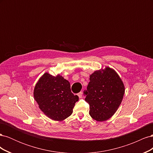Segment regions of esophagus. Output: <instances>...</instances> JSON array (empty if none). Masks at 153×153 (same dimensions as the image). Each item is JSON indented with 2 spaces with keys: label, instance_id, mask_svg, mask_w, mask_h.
I'll return each mask as SVG.
<instances>
[{
  "label": "esophagus",
  "instance_id": "34e87169",
  "mask_svg": "<svg viewBox=\"0 0 153 153\" xmlns=\"http://www.w3.org/2000/svg\"><path fill=\"white\" fill-rule=\"evenodd\" d=\"M78 97H79V98H82V97H83V93H82V92H80L78 94Z\"/></svg>",
  "mask_w": 153,
  "mask_h": 153
}]
</instances>
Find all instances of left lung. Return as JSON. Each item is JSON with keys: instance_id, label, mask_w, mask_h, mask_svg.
Wrapping results in <instances>:
<instances>
[{"instance_id": "left-lung-1", "label": "left lung", "mask_w": 153, "mask_h": 153, "mask_svg": "<svg viewBox=\"0 0 153 153\" xmlns=\"http://www.w3.org/2000/svg\"><path fill=\"white\" fill-rule=\"evenodd\" d=\"M85 100L89 105V115L97 121L110 119L121 105L125 92L123 82L114 69L109 67L90 75Z\"/></svg>"}]
</instances>
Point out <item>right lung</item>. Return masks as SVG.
Returning <instances> with one entry per match:
<instances>
[{
  "label": "right lung",
  "instance_id": "1",
  "mask_svg": "<svg viewBox=\"0 0 153 153\" xmlns=\"http://www.w3.org/2000/svg\"><path fill=\"white\" fill-rule=\"evenodd\" d=\"M34 98L47 117L57 121L70 116L78 101V96L72 93L67 80L60 75L54 76L48 73L43 74L36 83Z\"/></svg>",
  "mask_w": 153,
  "mask_h": 153
}]
</instances>
